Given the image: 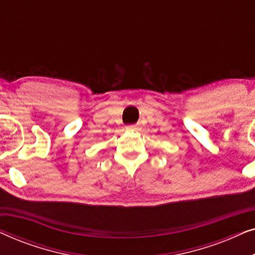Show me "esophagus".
Masks as SVG:
<instances>
[{"mask_svg": "<svg viewBox=\"0 0 255 255\" xmlns=\"http://www.w3.org/2000/svg\"><path fill=\"white\" fill-rule=\"evenodd\" d=\"M128 128H130V130H134V131L139 130V128L137 127V125H128Z\"/></svg>", "mask_w": 255, "mask_h": 255, "instance_id": "34e87169", "label": "esophagus"}]
</instances>
